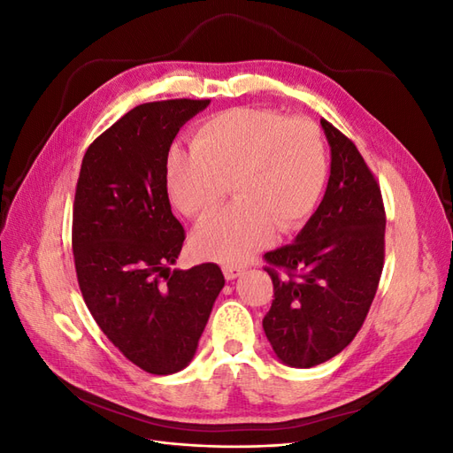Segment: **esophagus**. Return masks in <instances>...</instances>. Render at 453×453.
<instances>
[{
  "mask_svg": "<svg viewBox=\"0 0 453 453\" xmlns=\"http://www.w3.org/2000/svg\"><path fill=\"white\" fill-rule=\"evenodd\" d=\"M243 272V268L242 266H225L223 268V273H225V278L228 280V281H232V280H236L240 273Z\"/></svg>",
  "mask_w": 453,
  "mask_h": 453,
  "instance_id": "1",
  "label": "esophagus"
}]
</instances>
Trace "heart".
<instances>
[{"instance_id":"1","label":"heart","mask_w":453,"mask_h":453,"mask_svg":"<svg viewBox=\"0 0 453 453\" xmlns=\"http://www.w3.org/2000/svg\"><path fill=\"white\" fill-rule=\"evenodd\" d=\"M328 177L325 138L313 120L273 109L232 107L203 119L193 149L166 157L172 203L188 219L211 215L228 193L236 202L193 234V251L242 265L276 234L298 230L318 210Z\"/></svg>"}]
</instances>
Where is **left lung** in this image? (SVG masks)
I'll return each mask as SVG.
<instances>
[{
	"label": "left lung",
	"instance_id": "left-lung-1",
	"mask_svg": "<svg viewBox=\"0 0 453 453\" xmlns=\"http://www.w3.org/2000/svg\"><path fill=\"white\" fill-rule=\"evenodd\" d=\"M321 127L331 145L325 196L293 243L265 255L273 300L263 326L273 353L295 368L333 359L361 331L386 255L374 173L349 138L325 119Z\"/></svg>",
	"mask_w": 453,
	"mask_h": 453
}]
</instances>
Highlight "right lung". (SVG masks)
<instances>
[{
    "label": "right lung",
    "instance_id": "add662e5",
    "mask_svg": "<svg viewBox=\"0 0 453 453\" xmlns=\"http://www.w3.org/2000/svg\"><path fill=\"white\" fill-rule=\"evenodd\" d=\"M210 100L142 104L96 138L81 164L72 248L79 289L102 333L149 374L195 357L221 268L170 270L185 230L172 213L166 157L177 132Z\"/></svg>",
    "mask_w": 453,
    "mask_h": 453
}]
</instances>
